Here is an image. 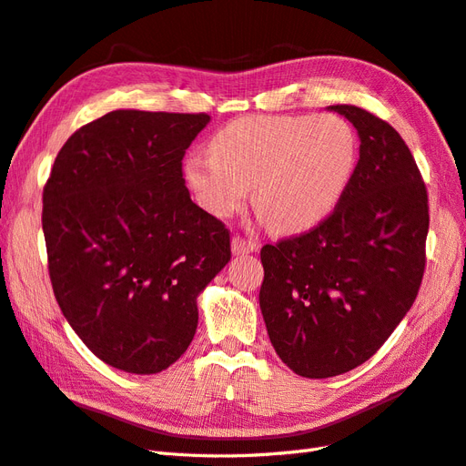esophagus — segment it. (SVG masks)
I'll return each mask as SVG.
<instances>
[{"mask_svg": "<svg viewBox=\"0 0 466 466\" xmlns=\"http://www.w3.org/2000/svg\"><path fill=\"white\" fill-rule=\"evenodd\" d=\"M231 247H233L235 255H248V252H255L258 248V245L255 241H250V238H245L241 235L233 237Z\"/></svg>", "mask_w": 466, "mask_h": 466, "instance_id": "esophagus-1", "label": "esophagus"}]
</instances>
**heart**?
I'll return each instance as SVG.
<instances>
[{"instance_id":"heart-1","label":"heart","mask_w":466,"mask_h":466,"mask_svg":"<svg viewBox=\"0 0 466 466\" xmlns=\"http://www.w3.org/2000/svg\"><path fill=\"white\" fill-rule=\"evenodd\" d=\"M354 128L334 115L243 116L211 137L209 155L185 163L204 209L229 218L247 200L278 231H301L327 218L356 165Z\"/></svg>"}]
</instances>
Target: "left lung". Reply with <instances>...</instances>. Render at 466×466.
Segmentation results:
<instances>
[{"label":"left lung","mask_w":466,"mask_h":466,"mask_svg":"<svg viewBox=\"0 0 466 466\" xmlns=\"http://www.w3.org/2000/svg\"><path fill=\"white\" fill-rule=\"evenodd\" d=\"M360 134V161L330 214L264 245L260 309L279 360L307 379L342 375L387 342L426 270L430 206L410 149L389 122L332 105Z\"/></svg>","instance_id":"1"}]
</instances>
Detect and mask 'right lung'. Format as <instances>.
Segmentation results:
<instances>
[{
    "label": "right lung",
    "instance_id": "add662e5",
    "mask_svg": "<svg viewBox=\"0 0 466 466\" xmlns=\"http://www.w3.org/2000/svg\"><path fill=\"white\" fill-rule=\"evenodd\" d=\"M208 122L206 112L112 110L69 136L42 192L56 301L116 370L159 373L185 354L196 298L231 260L229 229L182 178Z\"/></svg>",
    "mask_w": 466,
    "mask_h": 466
}]
</instances>
